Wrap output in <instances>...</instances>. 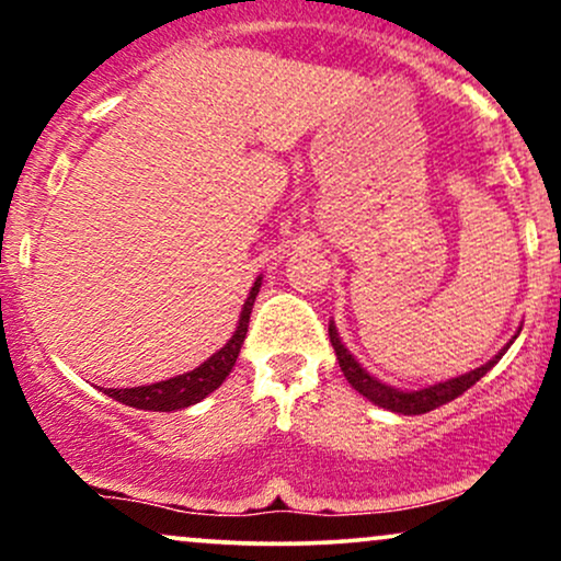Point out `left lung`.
<instances>
[{
  "label": "left lung",
  "mask_w": 561,
  "mask_h": 561,
  "mask_svg": "<svg viewBox=\"0 0 561 561\" xmlns=\"http://www.w3.org/2000/svg\"><path fill=\"white\" fill-rule=\"evenodd\" d=\"M330 343L334 347V353H337V364L340 369H343V375L347 382H351L353 390L362 392L364 398H369L371 403L382 405V409H390L396 411V414H427V411L433 409H440L443 403L454 401V398H459L461 392H467L472 388L474 382H478L480 377H485L488 371L493 369V364L499 362L504 353H499V356L493 358V362H488L485 366H480V369L469 371V375H461L456 379H448V382H440V385H433V388H424V390H414V392H403V390H396V388H388V385L377 382L375 377H369L362 366L356 364V358L347 353V347L340 343L337 337V330L330 324ZM506 351V347H504Z\"/></svg>",
  "instance_id": "left-lung-1"
}]
</instances>
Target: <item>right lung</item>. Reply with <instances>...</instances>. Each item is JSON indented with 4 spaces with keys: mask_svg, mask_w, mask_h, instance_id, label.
<instances>
[{
    "mask_svg": "<svg viewBox=\"0 0 561 561\" xmlns=\"http://www.w3.org/2000/svg\"><path fill=\"white\" fill-rule=\"evenodd\" d=\"M259 287H261V279H255V285L250 289L248 300H244V308L240 313V327H237V332L231 334L229 343L218 353H214L208 362L199 364L197 369L186 371V375L165 379V382L141 385V388H124V390L107 388L105 396L115 398L118 403L134 405V409H145V411H176L203 401L208 392H214L218 385L229 377L231 366H234L237 356H240V347L244 343V334H248L250 311H253Z\"/></svg>",
    "mask_w": 561,
    "mask_h": 561,
    "instance_id": "obj_1",
    "label": "right lung"
}]
</instances>
